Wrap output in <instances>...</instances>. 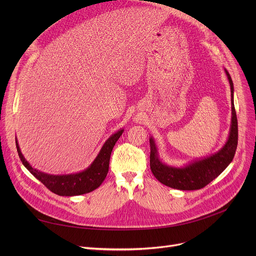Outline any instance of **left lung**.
Wrapping results in <instances>:
<instances>
[{
  "mask_svg": "<svg viewBox=\"0 0 256 256\" xmlns=\"http://www.w3.org/2000/svg\"><path fill=\"white\" fill-rule=\"evenodd\" d=\"M225 72L232 91V126L227 142L218 152L210 156L194 160L184 167H172L160 160L156 143L150 137V169L160 182L178 190H199L218 178L232 163L238 146V119L234 104V83L226 70Z\"/></svg>",
  "mask_w": 256,
  "mask_h": 256,
  "instance_id": "left-lung-1",
  "label": "left lung"
}]
</instances>
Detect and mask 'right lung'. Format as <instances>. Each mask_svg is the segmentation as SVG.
Returning a JSON list of instances; mask_svg holds the SVG:
<instances>
[{
	"instance_id": "add662e5",
	"label": "right lung",
	"mask_w": 256,
	"mask_h": 256,
	"mask_svg": "<svg viewBox=\"0 0 256 256\" xmlns=\"http://www.w3.org/2000/svg\"><path fill=\"white\" fill-rule=\"evenodd\" d=\"M122 132L124 130L116 132L104 142L100 154L87 169L82 172L74 174H65V176H52V174L44 173L32 168V166L24 158L20 150L18 140L16 141V143L20 158L24 166L39 182H42L50 191L59 196H76L92 192L93 190L98 189L104 180L108 171H109L112 150L117 140L122 135Z\"/></svg>"
}]
</instances>
